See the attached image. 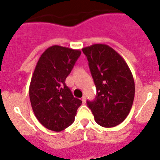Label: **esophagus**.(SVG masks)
<instances>
[{
    "instance_id": "1",
    "label": "esophagus",
    "mask_w": 160,
    "mask_h": 160,
    "mask_svg": "<svg viewBox=\"0 0 160 160\" xmlns=\"http://www.w3.org/2000/svg\"><path fill=\"white\" fill-rule=\"evenodd\" d=\"M82 103H86V97L85 96L82 98Z\"/></svg>"
}]
</instances>
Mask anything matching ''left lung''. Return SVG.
<instances>
[{"label": "left lung", "instance_id": "8db88e82", "mask_svg": "<svg viewBox=\"0 0 160 160\" xmlns=\"http://www.w3.org/2000/svg\"><path fill=\"white\" fill-rule=\"evenodd\" d=\"M96 86L95 100L87 101L95 122L114 128L125 120L135 98V82L122 57L106 44L82 48Z\"/></svg>", "mask_w": 160, "mask_h": 160}]
</instances>
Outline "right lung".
<instances>
[{
    "mask_svg": "<svg viewBox=\"0 0 160 160\" xmlns=\"http://www.w3.org/2000/svg\"><path fill=\"white\" fill-rule=\"evenodd\" d=\"M79 49L52 46L38 59L29 85V99L35 116L42 126L59 132L71 125L82 101L66 85Z\"/></svg>",
    "mask_w": 160,
    "mask_h": 160,
    "instance_id": "obj_1",
    "label": "right lung"
}]
</instances>
